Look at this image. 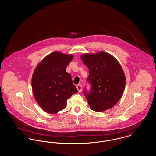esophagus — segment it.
<instances>
[{"mask_svg":"<svg viewBox=\"0 0 156 156\" xmlns=\"http://www.w3.org/2000/svg\"><path fill=\"white\" fill-rule=\"evenodd\" d=\"M76 88L79 93H81L82 91V85H78L76 86Z\"/></svg>","mask_w":156,"mask_h":156,"instance_id":"esophagus-1","label":"esophagus"}]
</instances>
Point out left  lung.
I'll return each mask as SVG.
<instances>
[{
  "instance_id": "left-lung-1",
  "label": "left lung",
  "mask_w": 156,
  "mask_h": 156,
  "mask_svg": "<svg viewBox=\"0 0 156 156\" xmlns=\"http://www.w3.org/2000/svg\"><path fill=\"white\" fill-rule=\"evenodd\" d=\"M89 69L87 81L91 87L84 94L90 108L101 112L113 108L123 94L126 79L118 61L106 52L84 53L81 56Z\"/></svg>"
}]
</instances>
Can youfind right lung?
Returning a JSON list of instances; mask_svg holds the SVG:
<instances>
[{
  "label": "right lung",
  "mask_w": 156,
  "mask_h": 156,
  "mask_svg": "<svg viewBox=\"0 0 156 156\" xmlns=\"http://www.w3.org/2000/svg\"><path fill=\"white\" fill-rule=\"evenodd\" d=\"M72 55L55 51L46 56L34 71L31 85L37 103L46 112L55 114L66 106V100L78 92L66 68Z\"/></svg>",
  "instance_id": "obj_1"
}]
</instances>
